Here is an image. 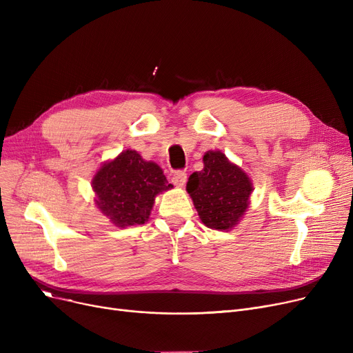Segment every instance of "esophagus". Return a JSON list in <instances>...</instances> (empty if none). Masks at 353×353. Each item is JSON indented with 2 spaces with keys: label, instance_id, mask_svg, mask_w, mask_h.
Listing matches in <instances>:
<instances>
[{
  "label": "esophagus",
  "instance_id": "1",
  "mask_svg": "<svg viewBox=\"0 0 353 353\" xmlns=\"http://www.w3.org/2000/svg\"><path fill=\"white\" fill-rule=\"evenodd\" d=\"M186 180H188V174H186V172H183V170H176L173 173V176H172V181L179 188L184 186V183H186Z\"/></svg>",
  "mask_w": 353,
  "mask_h": 353
}]
</instances>
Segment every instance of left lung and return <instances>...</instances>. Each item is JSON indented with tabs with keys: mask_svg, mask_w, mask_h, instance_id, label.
<instances>
[{
	"mask_svg": "<svg viewBox=\"0 0 353 353\" xmlns=\"http://www.w3.org/2000/svg\"><path fill=\"white\" fill-rule=\"evenodd\" d=\"M203 163L205 169L190 174L186 189L203 223L229 230L249 206L250 179L220 152H208Z\"/></svg>",
	"mask_w": 353,
	"mask_h": 353,
	"instance_id": "8db88e82",
	"label": "left lung"
}]
</instances>
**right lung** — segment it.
Wrapping results in <instances>:
<instances>
[{"instance_id": "add662e5", "label": "right lung", "mask_w": 353, "mask_h": 353, "mask_svg": "<svg viewBox=\"0 0 353 353\" xmlns=\"http://www.w3.org/2000/svg\"><path fill=\"white\" fill-rule=\"evenodd\" d=\"M170 188L160 167L144 161L134 150H125L103 164L92 179L96 205L119 228L143 225L150 216L154 197Z\"/></svg>"}]
</instances>
